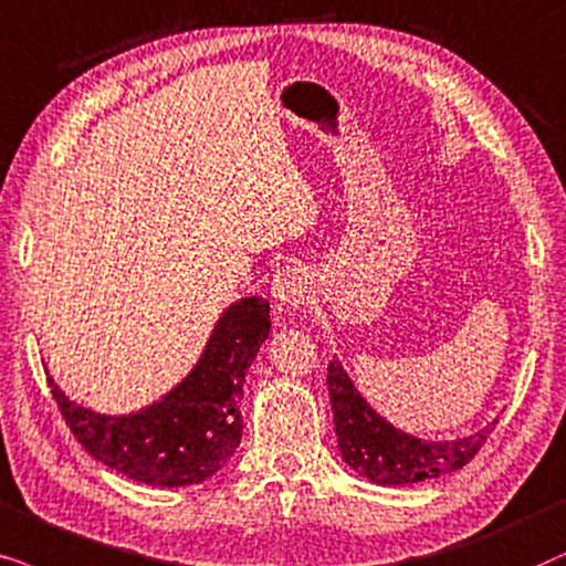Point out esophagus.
Listing matches in <instances>:
<instances>
[{
	"label": "esophagus",
	"instance_id": "34e87169",
	"mask_svg": "<svg viewBox=\"0 0 566 566\" xmlns=\"http://www.w3.org/2000/svg\"><path fill=\"white\" fill-rule=\"evenodd\" d=\"M271 292H274L279 307H284V311H300L311 300V276H307L303 266L290 263V266L279 269L274 284H271Z\"/></svg>",
	"mask_w": 566,
	"mask_h": 566
}]
</instances>
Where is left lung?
<instances>
[{
  "mask_svg": "<svg viewBox=\"0 0 566 566\" xmlns=\"http://www.w3.org/2000/svg\"><path fill=\"white\" fill-rule=\"evenodd\" d=\"M328 396L346 465L382 486L417 484L463 469L496 424L494 419V424L448 442H427L406 434L370 409L336 357L328 365Z\"/></svg>",
  "mask_w": 566,
  "mask_h": 566,
  "instance_id": "1",
  "label": "left lung"
}]
</instances>
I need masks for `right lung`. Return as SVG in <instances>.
<instances>
[{
	"mask_svg": "<svg viewBox=\"0 0 566 566\" xmlns=\"http://www.w3.org/2000/svg\"><path fill=\"white\" fill-rule=\"evenodd\" d=\"M271 328L269 303L243 297L217 321L196 367L168 396L126 417H105L49 388L77 442L95 461L149 486H191L240 446L245 373Z\"/></svg>",
	"mask_w": 566,
	"mask_h": 566,
	"instance_id": "obj_1",
	"label": "right lung"
}]
</instances>
